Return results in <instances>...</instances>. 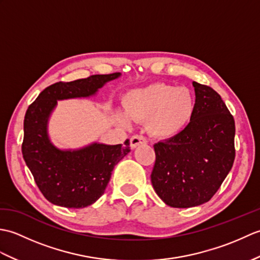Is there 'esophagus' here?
<instances>
[{"instance_id":"1","label":"esophagus","mask_w":260,"mask_h":260,"mask_svg":"<svg viewBox=\"0 0 260 260\" xmlns=\"http://www.w3.org/2000/svg\"><path fill=\"white\" fill-rule=\"evenodd\" d=\"M146 140L145 137H143L141 135H134L131 137V148L132 150H134L137 146H140L141 144H145Z\"/></svg>"}]
</instances>
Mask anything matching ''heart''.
<instances>
[{"label":"heart","mask_w":260,"mask_h":260,"mask_svg":"<svg viewBox=\"0 0 260 260\" xmlns=\"http://www.w3.org/2000/svg\"><path fill=\"white\" fill-rule=\"evenodd\" d=\"M123 105L129 119L146 121L147 133L158 140L181 134L196 112V98L189 88L161 82L128 90L123 96ZM126 118L117 113L121 124H128Z\"/></svg>","instance_id":"heart-1"}]
</instances>
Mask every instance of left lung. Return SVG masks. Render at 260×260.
<instances>
[{
	"instance_id": "left-lung-1",
	"label": "left lung",
	"mask_w": 260,
	"mask_h": 260,
	"mask_svg": "<svg viewBox=\"0 0 260 260\" xmlns=\"http://www.w3.org/2000/svg\"><path fill=\"white\" fill-rule=\"evenodd\" d=\"M196 112L189 126L173 139L154 145L156 161L152 185L172 208L208 202L235 161V120L212 88L192 82Z\"/></svg>"
}]
</instances>
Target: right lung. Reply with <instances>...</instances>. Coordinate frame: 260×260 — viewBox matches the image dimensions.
<instances>
[{
  "mask_svg": "<svg viewBox=\"0 0 260 260\" xmlns=\"http://www.w3.org/2000/svg\"><path fill=\"white\" fill-rule=\"evenodd\" d=\"M120 73L93 75L85 79L57 82L46 88L27 108L24 117L22 155L36 183L49 202L81 209L101 198L114 167L129 150V141L108 145L92 142L78 148H60L49 135V120L58 102L95 97Z\"/></svg>",
  "mask_w": 260,
  "mask_h": 260,
  "instance_id": "1",
  "label": "right lung"
}]
</instances>
